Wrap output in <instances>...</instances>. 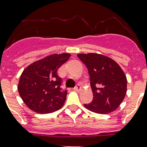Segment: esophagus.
Here are the masks:
<instances>
[{
    "label": "esophagus",
    "mask_w": 147,
    "mask_h": 147,
    "mask_svg": "<svg viewBox=\"0 0 147 147\" xmlns=\"http://www.w3.org/2000/svg\"><path fill=\"white\" fill-rule=\"evenodd\" d=\"M74 90H75V91H76V92H79V91H81V90H82V87H81L79 85H77L76 86V88H74Z\"/></svg>",
    "instance_id": "34e87169"
}]
</instances>
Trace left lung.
Instances as JSON below:
<instances>
[{"instance_id": "1", "label": "left lung", "mask_w": 147, "mask_h": 147, "mask_svg": "<svg viewBox=\"0 0 147 147\" xmlns=\"http://www.w3.org/2000/svg\"><path fill=\"white\" fill-rule=\"evenodd\" d=\"M78 57L86 65L90 76L93 100L84 105L88 110L105 114L114 111L127 93V77L114 59L98 53H80Z\"/></svg>"}]
</instances>
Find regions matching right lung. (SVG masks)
Masks as SVG:
<instances>
[{"label": "right lung", "mask_w": 147, "mask_h": 147, "mask_svg": "<svg viewBox=\"0 0 147 147\" xmlns=\"http://www.w3.org/2000/svg\"><path fill=\"white\" fill-rule=\"evenodd\" d=\"M71 56L69 53L52 54L31 63L22 72L18 92L25 105L38 114H49L63 106L67 92H62L57 70Z\"/></svg>", "instance_id": "right-lung-1"}]
</instances>
